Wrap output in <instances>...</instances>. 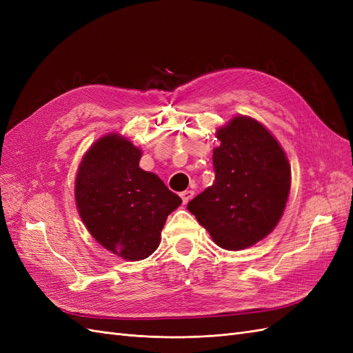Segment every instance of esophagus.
Segmentation results:
<instances>
[{"instance_id": "esophagus-1", "label": "esophagus", "mask_w": 353, "mask_h": 353, "mask_svg": "<svg viewBox=\"0 0 353 353\" xmlns=\"http://www.w3.org/2000/svg\"><path fill=\"white\" fill-rule=\"evenodd\" d=\"M193 197H194V191L193 190H185V191H183V193H181V199H183L184 205H187V203Z\"/></svg>"}]
</instances>
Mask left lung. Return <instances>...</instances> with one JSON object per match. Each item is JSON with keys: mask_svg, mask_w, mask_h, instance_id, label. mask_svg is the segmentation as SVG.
I'll list each match as a JSON object with an SVG mask.
<instances>
[{"mask_svg": "<svg viewBox=\"0 0 353 353\" xmlns=\"http://www.w3.org/2000/svg\"><path fill=\"white\" fill-rule=\"evenodd\" d=\"M215 183L187 209L225 250L265 239L281 219L290 193V165L275 137L258 121L236 116L216 131Z\"/></svg>", "mask_w": 353, "mask_h": 353, "instance_id": "8db88e82", "label": "left lung"}]
</instances>
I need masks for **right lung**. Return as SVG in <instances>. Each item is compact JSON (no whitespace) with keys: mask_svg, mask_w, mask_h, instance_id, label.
<instances>
[{"mask_svg":"<svg viewBox=\"0 0 353 353\" xmlns=\"http://www.w3.org/2000/svg\"><path fill=\"white\" fill-rule=\"evenodd\" d=\"M141 150L109 134L82 157L74 200L79 216L104 249L126 261H141L160 243L170 212L183 200L153 172L140 168Z\"/></svg>","mask_w":353,"mask_h":353,"instance_id":"add662e5","label":"right lung"}]
</instances>
